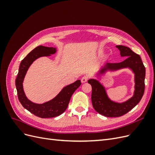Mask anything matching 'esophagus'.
<instances>
[{"mask_svg": "<svg viewBox=\"0 0 155 155\" xmlns=\"http://www.w3.org/2000/svg\"><path fill=\"white\" fill-rule=\"evenodd\" d=\"M88 79V77L86 76H84L83 77H82L81 78V82L82 83H85L87 81V80Z\"/></svg>", "mask_w": 155, "mask_h": 155, "instance_id": "esophagus-1", "label": "esophagus"}]
</instances>
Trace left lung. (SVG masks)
Returning a JSON list of instances; mask_svg holds the SVG:
<instances>
[{
	"label": "left lung",
	"instance_id": "1",
	"mask_svg": "<svg viewBox=\"0 0 155 155\" xmlns=\"http://www.w3.org/2000/svg\"><path fill=\"white\" fill-rule=\"evenodd\" d=\"M120 51L121 57L126 58L122 62L105 64L98 74H104L107 70H118L129 68L134 74V92L133 96L123 103L112 101L108 97L105 87L96 79L88 81L92 86V104L94 109L98 113L106 117H119L127 113L141 100L145 90V68L140 56L129 47L118 45L116 46Z\"/></svg>",
	"mask_w": 155,
	"mask_h": 155
}]
</instances>
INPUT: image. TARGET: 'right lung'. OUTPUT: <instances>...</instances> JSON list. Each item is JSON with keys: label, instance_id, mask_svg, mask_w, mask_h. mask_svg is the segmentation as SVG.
<instances>
[{"label": "right lung", "instance_id": "add662e5", "mask_svg": "<svg viewBox=\"0 0 155 155\" xmlns=\"http://www.w3.org/2000/svg\"><path fill=\"white\" fill-rule=\"evenodd\" d=\"M55 52V48L46 47L44 46H37L22 60L15 79L18 98L21 105L31 113L41 118H53L63 113L67 109L73 93L81 84L80 80H77L64 87L54 99L42 104H35L28 99L22 86L28 69L37 58L43 56H50Z\"/></svg>", "mask_w": 155, "mask_h": 155}]
</instances>
